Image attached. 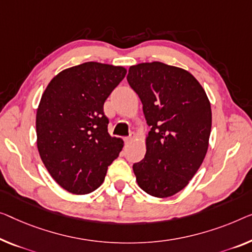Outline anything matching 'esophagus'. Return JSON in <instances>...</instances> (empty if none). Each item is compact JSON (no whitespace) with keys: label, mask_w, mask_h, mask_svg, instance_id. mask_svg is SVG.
<instances>
[{"label":"esophagus","mask_w":252,"mask_h":252,"mask_svg":"<svg viewBox=\"0 0 252 252\" xmlns=\"http://www.w3.org/2000/svg\"><path fill=\"white\" fill-rule=\"evenodd\" d=\"M134 138H136V133L132 132V133H130V136H129V137H126V138H125V140H126V144H129V142L132 141Z\"/></svg>","instance_id":"1"}]
</instances>
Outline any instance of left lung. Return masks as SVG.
Segmentation results:
<instances>
[{
    "mask_svg": "<svg viewBox=\"0 0 252 252\" xmlns=\"http://www.w3.org/2000/svg\"><path fill=\"white\" fill-rule=\"evenodd\" d=\"M126 79L150 126L145 158L133 164L137 183L150 196L171 197L188 186L207 153L209 99L190 72L162 62L130 66Z\"/></svg>",
    "mask_w": 252,
    "mask_h": 252,
    "instance_id": "obj_1",
    "label": "left lung"
}]
</instances>
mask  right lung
<instances>
[{"instance_id": "1", "label": "right lung", "mask_w": 252, "mask_h": 252, "mask_svg": "<svg viewBox=\"0 0 252 252\" xmlns=\"http://www.w3.org/2000/svg\"><path fill=\"white\" fill-rule=\"evenodd\" d=\"M123 66L86 62L52 79L37 108V148L48 173L63 189L87 194L102 185L123 148L111 137L104 103L126 77Z\"/></svg>"}]
</instances>
